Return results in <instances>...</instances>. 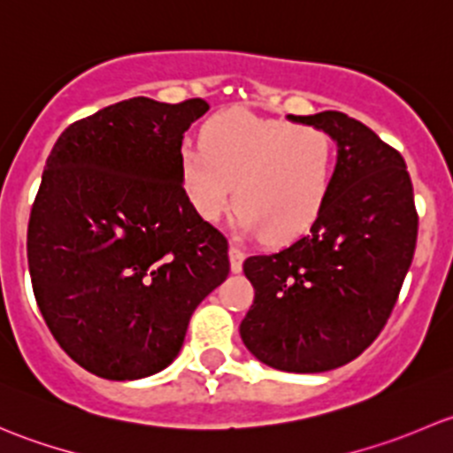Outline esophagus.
Returning a JSON list of instances; mask_svg holds the SVG:
<instances>
[{
	"label": "esophagus",
	"instance_id": "1",
	"mask_svg": "<svg viewBox=\"0 0 453 453\" xmlns=\"http://www.w3.org/2000/svg\"><path fill=\"white\" fill-rule=\"evenodd\" d=\"M243 260H245V252L239 248V245L232 243L230 245V265H232V272L239 273L243 269Z\"/></svg>",
	"mask_w": 453,
	"mask_h": 453
}]
</instances>
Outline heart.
Wrapping results in <instances>:
<instances>
[{
  "label": "heart",
  "mask_w": 453,
  "mask_h": 453,
  "mask_svg": "<svg viewBox=\"0 0 453 453\" xmlns=\"http://www.w3.org/2000/svg\"><path fill=\"white\" fill-rule=\"evenodd\" d=\"M335 142L313 125H289L236 107L210 118L201 144L180 149V180L190 208L205 221L234 201L248 234L280 243L307 232L335 181Z\"/></svg>",
  "instance_id": "b5f03b06"
}]
</instances>
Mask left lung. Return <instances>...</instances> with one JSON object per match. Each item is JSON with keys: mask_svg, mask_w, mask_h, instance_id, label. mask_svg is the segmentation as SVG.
Masks as SVG:
<instances>
[{"mask_svg": "<svg viewBox=\"0 0 453 453\" xmlns=\"http://www.w3.org/2000/svg\"><path fill=\"white\" fill-rule=\"evenodd\" d=\"M337 142L335 181L311 230L276 254L250 256V353L287 372L353 362L386 326L412 265L418 214L405 159L342 111L289 116Z\"/></svg>", "mask_w": 453, "mask_h": 453, "instance_id": "1", "label": "left lung"}]
</instances>
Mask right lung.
<instances>
[{
  "label": "right lung",
  "instance_id": "1",
  "mask_svg": "<svg viewBox=\"0 0 453 453\" xmlns=\"http://www.w3.org/2000/svg\"><path fill=\"white\" fill-rule=\"evenodd\" d=\"M208 111L140 96L76 120L54 144L28 221V267L50 333L111 381L166 368L190 315L230 273L227 239L180 180L184 134Z\"/></svg>",
  "mask_w": 453,
  "mask_h": 453
}]
</instances>
